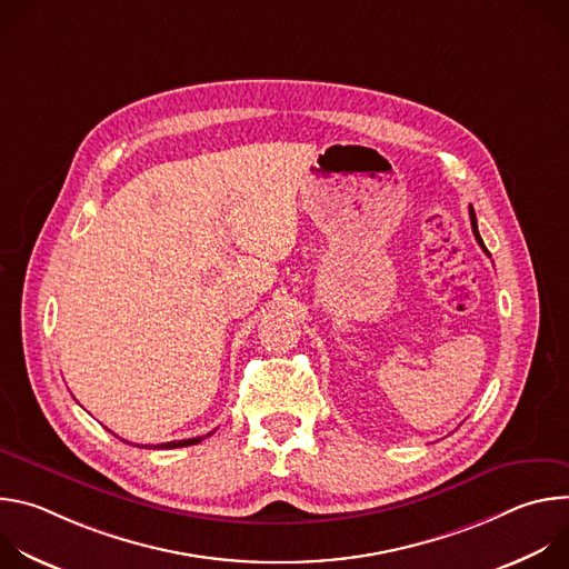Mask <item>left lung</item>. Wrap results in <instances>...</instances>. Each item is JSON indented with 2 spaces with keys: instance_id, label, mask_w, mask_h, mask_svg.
<instances>
[{
  "instance_id": "1",
  "label": "left lung",
  "mask_w": 569,
  "mask_h": 569,
  "mask_svg": "<svg viewBox=\"0 0 569 569\" xmlns=\"http://www.w3.org/2000/svg\"><path fill=\"white\" fill-rule=\"evenodd\" d=\"M470 224H472V233H475L477 242H479V246H481V250H483L486 254H489V250L483 248V240H481V236H479V231H477V218H475V211H472V207H470ZM489 257H491V254H489Z\"/></svg>"
}]
</instances>
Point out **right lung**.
Segmentation results:
<instances>
[{"label": "right lung", "instance_id": "obj_1", "mask_svg": "<svg viewBox=\"0 0 569 569\" xmlns=\"http://www.w3.org/2000/svg\"><path fill=\"white\" fill-rule=\"evenodd\" d=\"M211 437V432L207 435ZM204 437H196V439H184V441H169V443H159L157 448H184V446H193V443H200Z\"/></svg>", "mask_w": 569, "mask_h": 569}]
</instances>
